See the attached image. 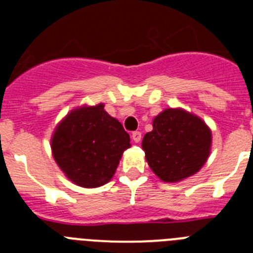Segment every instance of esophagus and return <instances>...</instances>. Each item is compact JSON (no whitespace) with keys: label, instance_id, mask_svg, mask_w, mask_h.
Instances as JSON below:
<instances>
[{"label":"esophagus","instance_id":"esophagus-1","mask_svg":"<svg viewBox=\"0 0 253 253\" xmlns=\"http://www.w3.org/2000/svg\"><path fill=\"white\" fill-rule=\"evenodd\" d=\"M131 139L135 143H139L140 140H142V133H140V131H133V133H131Z\"/></svg>","mask_w":253,"mask_h":253}]
</instances>
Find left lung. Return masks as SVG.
<instances>
[{
  "label": "left lung",
  "mask_w": 253,
  "mask_h": 253,
  "mask_svg": "<svg viewBox=\"0 0 253 253\" xmlns=\"http://www.w3.org/2000/svg\"><path fill=\"white\" fill-rule=\"evenodd\" d=\"M153 130L142 140L152 171L165 182H180L200 171L209 158L211 130L198 115L177 107L153 119Z\"/></svg>",
  "instance_id": "1"
}]
</instances>
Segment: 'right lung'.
Instances as JSON below:
<instances>
[{
	"label": "right lung",
	"instance_id": "1",
	"mask_svg": "<svg viewBox=\"0 0 253 253\" xmlns=\"http://www.w3.org/2000/svg\"><path fill=\"white\" fill-rule=\"evenodd\" d=\"M104 106L82 105L71 110L58 123L50 139L58 167L69 181L86 189L107 184L130 147L129 134Z\"/></svg>",
	"mask_w": 253,
	"mask_h": 253
}]
</instances>
